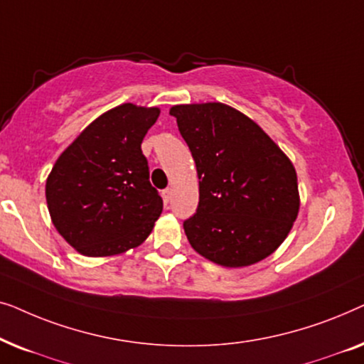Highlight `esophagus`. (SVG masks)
<instances>
[{
	"label": "esophagus",
	"instance_id": "1",
	"mask_svg": "<svg viewBox=\"0 0 364 364\" xmlns=\"http://www.w3.org/2000/svg\"><path fill=\"white\" fill-rule=\"evenodd\" d=\"M162 198H164V202H168V200H171V198H172V191H171V188H164V191H162Z\"/></svg>",
	"mask_w": 364,
	"mask_h": 364
}]
</instances>
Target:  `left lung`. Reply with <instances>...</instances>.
<instances>
[{
  "mask_svg": "<svg viewBox=\"0 0 364 364\" xmlns=\"http://www.w3.org/2000/svg\"><path fill=\"white\" fill-rule=\"evenodd\" d=\"M168 112L197 167L198 207L183 222L193 250L228 268L272 255L300 210L296 171L287 154L227 104H181Z\"/></svg>",
  "mask_w": 364,
  "mask_h": 364,
  "instance_id": "left-lung-1",
  "label": "left lung"
}]
</instances>
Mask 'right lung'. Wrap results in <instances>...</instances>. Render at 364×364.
I'll use <instances>...</instances> for the list:
<instances>
[{
	"label": "right lung",
	"mask_w": 364,
	"mask_h": 364,
	"mask_svg": "<svg viewBox=\"0 0 364 364\" xmlns=\"http://www.w3.org/2000/svg\"><path fill=\"white\" fill-rule=\"evenodd\" d=\"M161 109H109L58 157L46 181L53 225L86 257H112L151 235L162 198L149 182L141 144Z\"/></svg>",
	"instance_id": "right-lung-1"
}]
</instances>
